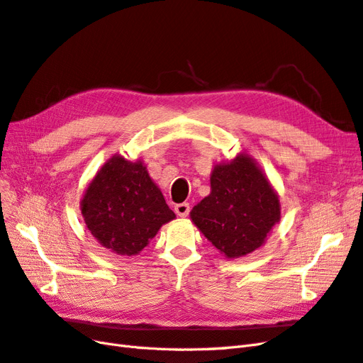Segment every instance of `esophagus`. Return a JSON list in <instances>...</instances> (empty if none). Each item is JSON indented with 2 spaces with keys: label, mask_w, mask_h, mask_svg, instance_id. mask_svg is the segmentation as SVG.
Wrapping results in <instances>:
<instances>
[{
  "label": "esophagus",
  "mask_w": 363,
  "mask_h": 363,
  "mask_svg": "<svg viewBox=\"0 0 363 363\" xmlns=\"http://www.w3.org/2000/svg\"><path fill=\"white\" fill-rule=\"evenodd\" d=\"M189 212H191L189 203H180L175 206V213H177L180 218H186L189 215Z\"/></svg>",
  "instance_id": "1"
}]
</instances>
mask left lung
<instances>
[{
  "label": "left lung",
  "mask_w": 363,
  "mask_h": 363,
  "mask_svg": "<svg viewBox=\"0 0 363 363\" xmlns=\"http://www.w3.org/2000/svg\"><path fill=\"white\" fill-rule=\"evenodd\" d=\"M192 223L227 259L250 255L263 245L280 221V201L255 159L240 152L215 164L211 194L191 211Z\"/></svg>",
  "instance_id": "left-lung-1"
}]
</instances>
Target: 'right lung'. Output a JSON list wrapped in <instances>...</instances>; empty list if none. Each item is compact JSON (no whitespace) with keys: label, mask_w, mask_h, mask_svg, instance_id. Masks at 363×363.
I'll return each mask as SVG.
<instances>
[{"label":"right lung","mask_w":363,"mask_h":363,"mask_svg":"<svg viewBox=\"0 0 363 363\" xmlns=\"http://www.w3.org/2000/svg\"><path fill=\"white\" fill-rule=\"evenodd\" d=\"M86 227L104 248L136 256L175 218L140 160L115 155L87 186L80 203Z\"/></svg>","instance_id":"1"}]
</instances>
